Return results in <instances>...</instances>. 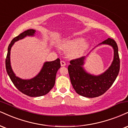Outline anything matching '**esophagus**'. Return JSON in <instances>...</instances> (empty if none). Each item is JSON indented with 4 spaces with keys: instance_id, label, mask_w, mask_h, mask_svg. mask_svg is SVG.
Listing matches in <instances>:
<instances>
[{
    "instance_id": "esophagus-1",
    "label": "esophagus",
    "mask_w": 128,
    "mask_h": 128,
    "mask_svg": "<svg viewBox=\"0 0 128 128\" xmlns=\"http://www.w3.org/2000/svg\"><path fill=\"white\" fill-rule=\"evenodd\" d=\"M60 63H61V66H66V62L64 61H61V62H60Z\"/></svg>"
}]
</instances>
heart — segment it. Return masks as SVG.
Masks as SVG:
<instances>
[{
	"mask_svg": "<svg viewBox=\"0 0 128 128\" xmlns=\"http://www.w3.org/2000/svg\"><path fill=\"white\" fill-rule=\"evenodd\" d=\"M60 48L66 50H70V55L73 58L81 56L88 48V43L84 42L82 38L65 40L60 44Z\"/></svg>",
	"mask_w": 128,
	"mask_h": 128,
	"instance_id": "1",
	"label": "heart"
}]
</instances>
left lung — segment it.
<instances>
[{
  "instance_id": "8db88e82",
  "label": "left lung",
  "mask_w": 128,
  "mask_h": 128,
  "mask_svg": "<svg viewBox=\"0 0 128 128\" xmlns=\"http://www.w3.org/2000/svg\"><path fill=\"white\" fill-rule=\"evenodd\" d=\"M108 44L114 49L113 61L104 73L94 76L87 73L83 67L84 56L70 61L68 67L70 79L76 93L87 98L97 97L104 94L112 86L120 70L118 47L114 40L108 38L99 44Z\"/></svg>"
}]
</instances>
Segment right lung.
Returning <instances> with one entry per match:
<instances>
[{"label": "right lung", "mask_w": 128, "mask_h": 128, "mask_svg": "<svg viewBox=\"0 0 128 128\" xmlns=\"http://www.w3.org/2000/svg\"><path fill=\"white\" fill-rule=\"evenodd\" d=\"M35 32V30L29 29L14 38L8 46L5 61L7 73L15 86L24 94L32 97L43 96L51 90L55 84L57 71L61 67L60 60L57 58L55 61L44 62L39 73L32 79L24 80L15 76L10 61V49L12 45L15 42L22 39L26 36H34Z\"/></svg>", "instance_id": "right-lung-1"}]
</instances>
